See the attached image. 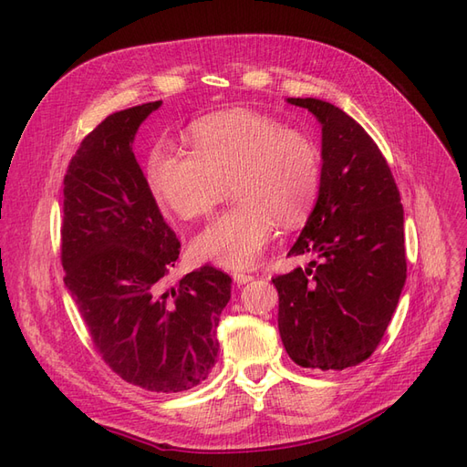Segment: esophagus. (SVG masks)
Listing matches in <instances>:
<instances>
[{
  "instance_id": "esophagus-1",
  "label": "esophagus",
  "mask_w": 467,
  "mask_h": 467,
  "mask_svg": "<svg viewBox=\"0 0 467 467\" xmlns=\"http://www.w3.org/2000/svg\"><path fill=\"white\" fill-rule=\"evenodd\" d=\"M251 280H253V276L247 275V273H239V271L234 273V282H235V285H239V286L247 285V282H251Z\"/></svg>"
}]
</instances>
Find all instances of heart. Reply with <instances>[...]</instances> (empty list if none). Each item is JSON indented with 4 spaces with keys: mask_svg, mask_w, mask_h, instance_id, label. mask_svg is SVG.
Returning <instances> with one entry per match:
<instances>
[{
    "mask_svg": "<svg viewBox=\"0 0 467 467\" xmlns=\"http://www.w3.org/2000/svg\"><path fill=\"white\" fill-rule=\"evenodd\" d=\"M191 151L158 144L146 181L160 206L182 220L206 216L225 194L235 202L192 237L194 259L228 268L255 263L275 222L306 220L321 187V151L314 138L255 110H225L194 122Z\"/></svg>",
    "mask_w": 467,
    "mask_h": 467,
    "instance_id": "b5f03b06",
    "label": "heart"
}]
</instances>
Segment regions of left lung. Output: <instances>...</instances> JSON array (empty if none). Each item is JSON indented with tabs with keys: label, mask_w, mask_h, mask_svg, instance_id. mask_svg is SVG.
Wrapping results in <instances>:
<instances>
[{
	"label": "left lung",
	"mask_w": 467,
	"mask_h": 467,
	"mask_svg": "<svg viewBox=\"0 0 467 467\" xmlns=\"http://www.w3.org/2000/svg\"><path fill=\"white\" fill-rule=\"evenodd\" d=\"M321 124L317 202L288 255L306 268L273 278L278 331L304 368L343 370L368 358L407 276L403 206L389 165L362 126L321 99H288Z\"/></svg>",
	"instance_id": "obj_1"
}]
</instances>
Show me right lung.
Here are the masks:
<instances>
[{
	"instance_id": "1",
	"label": "right lung",
	"mask_w": 467,
	"mask_h": 467,
	"mask_svg": "<svg viewBox=\"0 0 467 467\" xmlns=\"http://www.w3.org/2000/svg\"><path fill=\"white\" fill-rule=\"evenodd\" d=\"M160 107L115 112L83 138L64 177L62 266L110 368L132 386L175 393L214 368L232 278L206 265L165 288L181 244L132 151L140 124Z\"/></svg>"
}]
</instances>
